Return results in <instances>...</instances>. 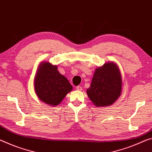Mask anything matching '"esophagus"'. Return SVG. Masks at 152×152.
<instances>
[{"mask_svg": "<svg viewBox=\"0 0 152 152\" xmlns=\"http://www.w3.org/2000/svg\"><path fill=\"white\" fill-rule=\"evenodd\" d=\"M76 90L81 91V90H82V88H81V86H77V87H76Z\"/></svg>", "mask_w": 152, "mask_h": 152, "instance_id": "34e87169", "label": "esophagus"}]
</instances>
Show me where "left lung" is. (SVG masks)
<instances>
[{"label": "left lung", "mask_w": 152, "mask_h": 152, "mask_svg": "<svg viewBox=\"0 0 152 152\" xmlns=\"http://www.w3.org/2000/svg\"><path fill=\"white\" fill-rule=\"evenodd\" d=\"M121 91L120 70L113 62H108L96 70L87 94L96 106L105 107L111 105L118 99Z\"/></svg>", "instance_id": "1"}]
</instances>
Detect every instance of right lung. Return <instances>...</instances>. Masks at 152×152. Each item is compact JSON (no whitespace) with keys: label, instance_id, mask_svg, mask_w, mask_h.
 Here are the masks:
<instances>
[{"label":"right lung","instance_id":"1","mask_svg":"<svg viewBox=\"0 0 152 152\" xmlns=\"http://www.w3.org/2000/svg\"><path fill=\"white\" fill-rule=\"evenodd\" d=\"M57 69V66L49 62L41 63L34 81V90L39 99L52 106L58 105L73 89L68 79Z\"/></svg>","mask_w":152,"mask_h":152}]
</instances>
